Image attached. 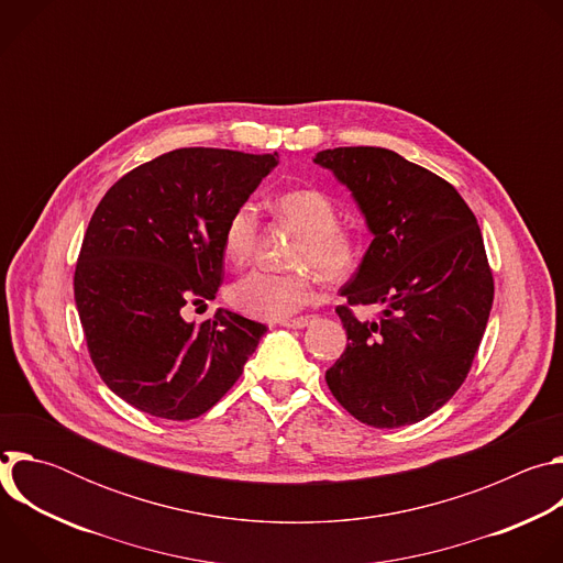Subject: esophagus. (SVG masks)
<instances>
[{
  "label": "esophagus",
  "mask_w": 563,
  "mask_h": 563,
  "mask_svg": "<svg viewBox=\"0 0 563 563\" xmlns=\"http://www.w3.org/2000/svg\"><path fill=\"white\" fill-rule=\"evenodd\" d=\"M316 316H298V318H283L280 325L283 328H289V330H302L307 328L309 323H313Z\"/></svg>",
  "instance_id": "34e87169"
}]
</instances>
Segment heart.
Returning a JSON list of instances; mask_svg holds the SVG:
<instances>
[{
	"label": "heart",
	"instance_id": "1",
	"mask_svg": "<svg viewBox=\"0 0 563 563\" xmlns=\"http://www.w3.org/2000/svg\"><path fill=\"white\" fill-rule=\"evenodd\" d=\"M276 211L302 229V238L294 250L291 263L296 272L254 269L235 280L227 298L231 307L252 318L278 320L318 300L316 269L328 280L347 278L361 263V238L339 227L336 202L320 189H291L276 200ZM258 243V209L254 202H240L227 218L222 229L224 258L243 267L252 261Z\"/></svg>",
	"mask_w": 563,
	"mask_h": 563
}]
</instances>
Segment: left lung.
<instances>
[{"mask_svg": "<svg viewBox=\"0 0 563 563\" xmlns=\"http://www.w3.org/2000/svg\"><path fill=\"white\" fill-rule=\"evenodd\" d=\"M313 163L352 191L374 235L341 287L350 343L325 380L361 423H419L461 387L488 325L495 280L476 218L450 183L389 148H325ZM356 303L386 309L358 321Z\"/></svg>", "mask_w": 563, "mask_h": 563, "instance_id": "1", "label": "left lung"}]
</instances>
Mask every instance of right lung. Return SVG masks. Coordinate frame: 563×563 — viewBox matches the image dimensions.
<instances>
[{
	"mask_svg": "<svg viewBox=\"0 0 563 563\" xmlns=\"http://www.w3.org/2000/svg\"><path fill=\"white\" fill-rule=\"evenodd\" d=\"M276 165V151L176 148L122 176L91 216L73 278L79 323L102 380L140 412L205 415L267 332L227 309L196 325L185 309L216 298L224 222Z\"/></svg>",
	"mask_w": 563,
	"mask_h": 563,
	"instance_id": "add662e5",
	"label": "right lung"
}]
</instances>
